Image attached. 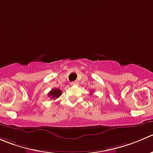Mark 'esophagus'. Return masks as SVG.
<instances>
[{"instance_id":"obj_1","label":"esophagus","mask_w":153,"mask_h":153,"mask_svg":"<svg viewBox=\"0 0 153 153\" xmlns=\"http://www.w3.org/2000/svg\"><path fill=\"white\" fill-rule=\"evenodd\" d=\"M72 85H77V84H78V81H73V82H72Z\"/></svg>"}]
</instances>
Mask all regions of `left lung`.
<instances>
[{"mask_svg": "<svg viewBox=\"0 0 153 153\" xmlns=\"http://www.w3.org/2000/svg\"><path fill=\"white\" fill-rule=\"evenodd\" d=\"M91 93H92V92H91Z\"/></svg>", "mask_w": 153, "mask_h": 153, "instance_id": "8db88e82", "label": "left lung"}]
</instances>
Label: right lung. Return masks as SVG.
Wrapping results in <instances>:
<instances>
[{
  "label": "right lung",
  "mask_w": 153,
  "mask_h": 153,
  "mask_svg": "<svg viewBox=\"0 0 153 153\" xmlns=\"http://www.w3.org/2000/svg\"><path fill=\"white\" fill-rule=\"evenodd\" d=\"M62 94V91L60 90V89L57 88H53L51 91L48 93V96L49 97H51V99H57V98L60 97Z\"/></svg>",
  "instance_id": "add662e5"
}]
</instances>
